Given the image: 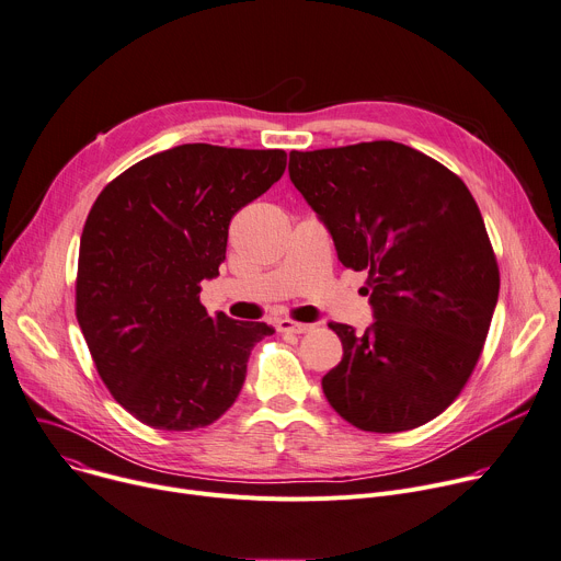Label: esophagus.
Wrapping results in <instances>:
<instances>
[{"instance_id":"obj_1","label":"esophagus","mask_w":561,"mask_h":561,"mask_svg":"<svg viewBox=\"0 0 561 561\" xmlns=\"http://www.w3.org/2000/svg\"><path fill=\"white\" fill-rule=\"evenodd\" d=\"M313 329V324H301V322H293V320H277V331L282 333H309Z\"/></svg>"}]
</instances>
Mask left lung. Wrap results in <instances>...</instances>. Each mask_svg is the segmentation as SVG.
<instances>
[{
  "label": "left lung",
  "instance_id": "left-lung-1",
  "mask_svg": "<svg viewBox=\"0 0 561 561\" xmlns=\"http://www.w3.org/2000/svg\"><path fill=\"white\" fill-rule=\"evenodd\" d=\"M288 174L333 237L337 260L367 271L374 324L329 322L342 360L322 378L353 427L414 430L461 393L499 299V268L466 183L393 140L290 151Z\"/></svg>",
  "mask_w": 561,
  "mask_h": 561
}]
</instances>
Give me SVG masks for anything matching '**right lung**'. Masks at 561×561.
I'll list each match as a JSON object with an SVG mask.
<instances>
[{"instance_id":"add662e5","label":"right lung","mask_w":561,"mask_h":561,"mask_svg":"<svg viewBox=\"0 0 561 561\" xmlns=\"http://www.w3.org/2000/svg\"><path fill=\"white\" fill-rule=\"evenodd\" d=\"M286 170L284 149L179 145L114 179L80 239L76 316L95 369L140 423L190 432L237 400L252 346L275 331L210 313L230 219Z\"/></svg>"}]
</instances>
